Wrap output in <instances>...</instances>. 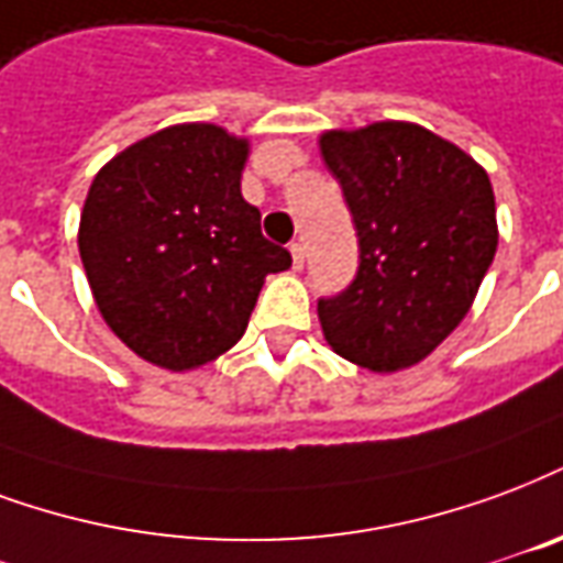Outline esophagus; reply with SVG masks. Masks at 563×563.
<instances>
[{
	"instance_id": "1",
	"label": "esophagus",
	"mask_w": 563,
	"mask_h": 563,
	"mask_svg": "<svg viewBox=\"0 0 563 563\" xmlns=\"http://www.w3.org/2000/svg\"><path fill=\"white\" fill-rule=\"evenodd\" d=\"M289 253H292V265L298 271L303 268V244L301 241H292V244H289Z\"/></svg>"
}]
</instances>
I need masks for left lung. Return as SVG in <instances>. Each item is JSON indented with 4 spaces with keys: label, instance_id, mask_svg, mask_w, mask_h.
<instances>
[{
    "label": "left lung",
    "instance_id": "1",
    "mask_svg": "<svg viewBox=\"0 0 563 563\" xmlns=\"http://www.w3.org/2000/svg\"><path fill=\"white\" fill-rule=\"evenodd\" d=\"M322 157L357 229V274L319 298L345 361L397 373L465 319L498 247L489 176L427 128L378 122L322 133Z\"/></svg>",
    "mask_w": 563,
    "mask_h": 563
}]
</instances>
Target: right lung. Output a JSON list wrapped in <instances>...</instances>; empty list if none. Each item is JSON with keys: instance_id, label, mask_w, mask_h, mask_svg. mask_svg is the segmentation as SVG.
Segmentation results:
<instances>
[{"instance_id": "obj_1", "label": "right lung", "mask_w": 563, "mask_h": 563, "mask_svg": "<svg viewBox=\"0 0 563 563\" xmlns=\"http://www.w3.org/2000/svg\"><path fill=\"white\" fill-rule=\"evenodd\" d=\"M247 140L176 124L103 166L80 218V260L103 322L181 373L239 343L265 274L292 265L241 197Z\"/></svg>"}]
</instances>
